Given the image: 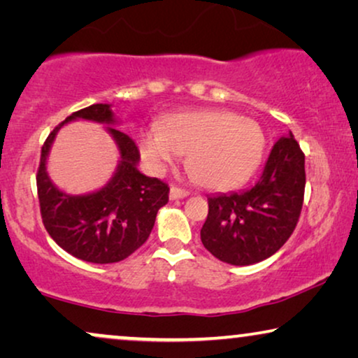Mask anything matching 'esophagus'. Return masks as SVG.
<instances>
[{
    "label": "esophagus",
    "mask_w": 358,
    "mask_h": 358,
    "mask_svg": "<svg viewBox=\"0 0 358 358\" xmlns=\"http://www.w3.org/2000/svg\"><path fill=\"white\" fill-rule=\"evenodd\" d=\"M190 192L187 189H182V187H178V185H173L169 190V199L171 200H178V199H184L187 197Z\"/></svg>",
    "instance_id": "34e87169"
}]
</instances>
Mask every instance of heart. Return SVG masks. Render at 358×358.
<instances>
[{"instance_id": "obj_1", "label": "heart", "mask_w": 358, "mask_h": 358, "mask_svg": "<svg viewBox=\"0 0 358 358\" xmlns=\"http://www.w3.org/2000/svg\"><path fill=\"white\" fill-rule=\"evenodd\" d=\"M262 129L251 119L231 112L202 110L166 119L159 131L140 136V151L153 171H163L179 155H187L194 178L210 189L243 182L262 158Z\"/></svg>"}]
</instances>
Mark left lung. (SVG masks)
Segmentation results:
<instances>
[{
  "label": "left lung",
  "mask_w": 358,
  "mask_h": 358,
  "mask_svg": "<svg viewBox=\"0 0 358 358\" xmlns=\"http://www.w3.org/2000/svg\"><path fill=\"white\" fill-rule=\"evenodd\" d=\"M305 184V153L292 134L280 136L256 184L208 197V215L200 229L205 249L233 266L271 257L295 231Z\"/></svg>",
  "instance_id": "left-lung-1"
}]
</instances>
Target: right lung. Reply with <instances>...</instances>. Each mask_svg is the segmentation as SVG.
I'll use <instances>...</instances> for the list:
<instances>
[{
	"label": "right lung",
	"mask_w": 358,
	"mask_h": 358,
	"mask_svg": "<svg viewBox=\"0 0 358 358\" xmlns=\"http://www.w3.org/2000/svg\"><path fill=\"white\" fill-rule=\"evenodd\" d=\"M75 119L112 124L114 114L109 104H92L73 112L47 136L36 176L42 223L58 246L81 261H124L148 239L156 213L168 203L169 187L136 169L138 146L124 131L109 127L122 158L109 184L87 195H68L58 190L47 176V155L58 129Z\"/></svg>",
	"instance_id": "add662e5"
}]
</instances>
